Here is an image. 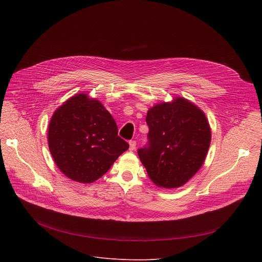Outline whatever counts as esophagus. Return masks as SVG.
Here are the masks:
<instances>
[{"label":"esophagus","instance_id":"34e87169","mask_svg":"<svg viewBox=\"0 0 262 262\" xmlns=\"http://www.w3.org/2000/svg\"><path fill=\"white\" fill-rule=\"evenodd\" d=\"M136 144H137V143H136L135 140H130V141H129V149H130V150H134V149L136 148Z\"/></svg>","mask_w":262,"mask_h":262}]
</instances>
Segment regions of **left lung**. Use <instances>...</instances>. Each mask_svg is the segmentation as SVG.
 Segmentation results:
<instances>
[{"label":"left lung","instance_id":"1","mask_svg":"<svg viewBox=\"0 0 262 262\" xmlns=\"http://www.w3.org/2000/svg\"><path fill=\"white\" fill-rule=\"evenodd\" d=\"M145 146L138 156L150 181L162 188L185 185L202 167L211 140L209 123L194 104L183 98L147 112Z\"/></svg>","mask_w":262,"mask_h":262}]
</instances>
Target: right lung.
<instances>
[{
  "mask_svg": "<svg viewBox=\"0 0 262 262\" xmlns=\"http://www.w3.org/2000/svg\"><path fill=\"white\" fill-rule=\"evenodd\" d=\"M48 141L60 171L84 184L99 180L129 147L118 136L116 121L106 108L82 93L72 96L54 113Z\"/></svg>",
  "mask_w": 262,
  "mask_h": 262,
  "instance_id": "right-lung-1",
  "label": "right lung"
}]
</instances>
